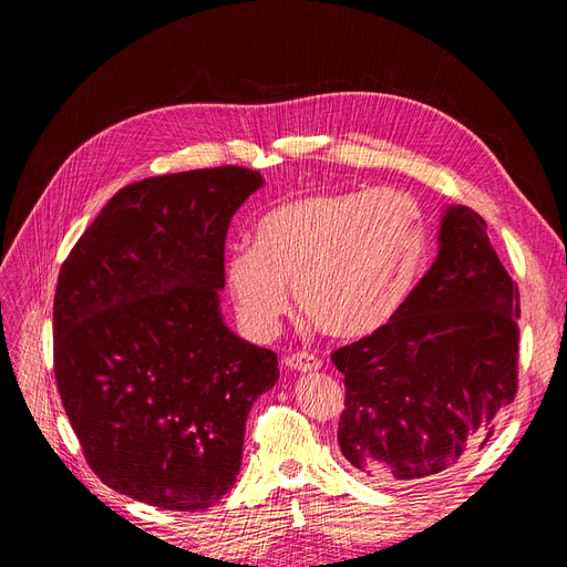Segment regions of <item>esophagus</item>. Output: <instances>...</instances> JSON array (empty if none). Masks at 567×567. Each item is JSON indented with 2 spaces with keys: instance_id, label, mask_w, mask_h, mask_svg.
I'll return each mask as SVG.
<instances>
[{
  "instance_id": "34e87169",
  "label": "esophagus",
  "mask_w": 567,
  "mask_h": 567,
  "mask_svg": "<svg viewBox=\"0 0 567 567\" xmlns=\"http://www.w3.org/2000/svg\"><path fill=\"white\" fill-rule=\"evenodd\" d=\"M286 367L293 371H300V373H312V371L321 369V359L310 352H296V354L286 357Z\"/></svg>"
}]
</instances>
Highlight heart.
Segmentation results:
<instances>
[{
    "label": "heart",
    "instance_id": "1",
    "mask_svg": "<svg viewBox=\"0 0 567 567\" xmlns=\"http://www.w3.org/2000/svg\"><path fill=\"white\" fill-rule=\"evenodd\" d=\"M252 248L225 265L244 319L269 331L288 310L336 338H364L398 315L427 255L421 205L402 192L312 194L274 205Z\"/></svg>",
    "mask_w": 567,
    "mask_h": 567
}]
</instances>
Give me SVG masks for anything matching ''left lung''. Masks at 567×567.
<instances>
[{
	"mask_svg": "<svg viewBox=\"0 0 567 567\" xmlns=\"http://www.w3.org/2000/svg\"><path fill=\"white\" fill-rule=\"evenodd\" d=\"M437 257L383 329L331 354L346 375L340 452L375 483L456 466L518 388V286L485 219L450 205Z\"/></svg>",
	"mask_w": 567,
	"mask_h": 567,
	"instance_id": "1",
	"label": "left lung"
}]
</instances>
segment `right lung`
<instances>
[{
    "label": "right lung",
    "instance_id": "1",
    "mask_svg": "<svg viewBox=\"0 0 567 567\" xmlns=\"http://www.w3.org/2000/svg\"><path fill=\"white\" fill-rule=\"evenodd\" d=\"M262 184L236 165L130 184L61 267V402L101 483L136 502L217 504L241 471L252 402L279 381L277 354L219 310L229 221Z\"/></svg>",
    "mask_w": 567,
    "mask_h": 567
}]
</instances>
